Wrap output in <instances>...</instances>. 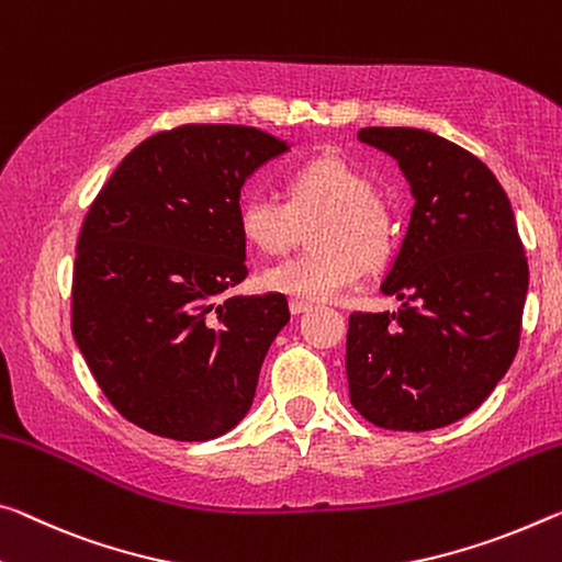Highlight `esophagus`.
I'll return each instance as SVG.
<instances>
[{"label": "esophagus", "instance_id": "esophagus-1", "mask_svg": "<svg viewBox=\"0 0 562 562\" xmlns=\"http://www.w3.org/2000/svg\"><path fill=\"white\" fill-rule=\"evenodd\" d=\"M310 307H313V305H310V302H305V300H297V297H292V300H290V313H292V315L307 313Z\"/></svg>", "mask_w": 562, "mask_h": 562}]
</instances>
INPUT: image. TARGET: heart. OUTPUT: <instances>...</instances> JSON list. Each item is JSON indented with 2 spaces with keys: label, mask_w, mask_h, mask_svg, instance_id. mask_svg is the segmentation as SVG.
<instances>
[{
  "label": "heart",
  "mask_w": 562,
  "mask_h": 562,
  "mask_svg": "<svg viewBox=\"0 0 562 562\" xmlns=\"http://www.w3.org/2000/svg\"><path fill=\"white\" fill-rule=\"evenodd\" d=\"M307 229V252L265 270L267 290L300 300H333L358 280L360 265L378 267L395 245L393 215L370 177L340 157H315L288 175L284 200L249 194L237 225L249 247L282 255Z\"/></svg>",
  "instance_id": "heart-1"
}]
</instances>
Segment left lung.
<instances>
[{
  "instance_id": "left-lung-1",
  "label": "left lung",
  "mask_w": 562,
  "mask_h": 562,
  "mask_svg": "<svg viewBox=\"0 0 562 562\" xmlns=\"http://www.w3.org/2000/svg\"><path fill=\"white\" fill-rule=\"evenodd\" d=\"M358 139L397 159L415 207L380 288L403 307L350 315V403L385 430H435L473 413L510 368L528 257L505 190L468 149L413 127Z\"/></svg>"
}]
</instances>
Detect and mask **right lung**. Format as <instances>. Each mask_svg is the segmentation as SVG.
Returning a JSON list of instances; mask_svg holds the SVG:
<instances>
[{
    "instance_id": "obj_1",
    "label": "right lung",
    "mask_w": 562,
    "mask_h": 562,
    "mask_svg": "<svg viewBox=\"0 0 562 562\" xmlns=\"http://www.w3.org/2000/svg\"><path fill=\"white\" fill-rule=\"evenodd\" d=\"M290 145L245 124H180L122 159L89 204L72 335L112 407L159 438L200 442L243 420L288 297L243 282L239 190Z\"/></svg>"
}]
</instances>
